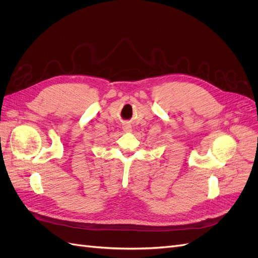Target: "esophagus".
<instances>
[{
    "instance_id": "1",
    "label": "esophagus",
    "mask_w": 258,
    "mask_h": 258,
    "mask_svg": "<svg viewBox=\"0 0 258 258\" xmlns=\"http://www.w3.org/2000/svg\"><path fill=\"white\" fill-rule=\"evenodd\" d=\"M124 130H125L126 132H130V131H131V130H130V128H127V127H125V128H124Z\"/></svg>"
}]
</instances>
